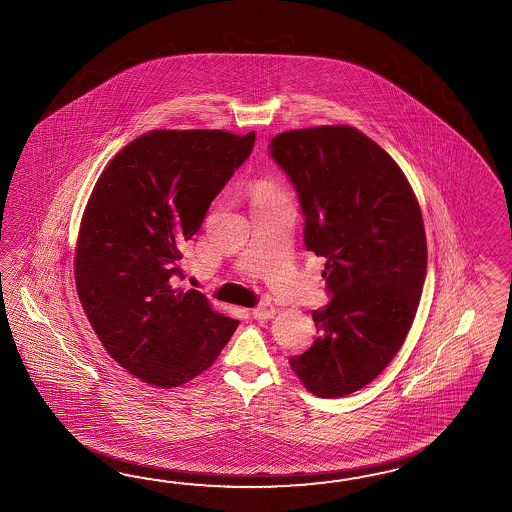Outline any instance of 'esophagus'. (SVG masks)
I'll return each instance as SVG.
<instances>
[{
  "label": "esophagus",
  "instance_id": "esophagus-1",
  "mask_svg": "<svg viewBox=\"0 0 512 512\" xmlns=\"http://www.w3.org/2000/svg\"><path fill=\"white\" fill-rule=\"evenodd\" d=\"M275 307L272 303H261V305H257L253 311H251V316L255 318V320H268V318H274Z\"/></svg>",
  "mask_w": 512,
  "mask_h": 512
}]
</instances>
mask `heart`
Masks as SVG:
<instances>
[{
	"instance_id": "1",
	"label": "heart",
	"mask_w": 512,
	"mask_h": 512,
	"mask_svg": "<svg viewBox=\"0 0 512 512\" xmlns=\"http://www.w3.org/2000/svg\"><path fill=\"white\" fill-rule=\"evenodd\" d=\"M281 194H283V190L270 177H259L251 185V198H253V201L272 200V198H277Z\"/></svg>"
}]
</instances>
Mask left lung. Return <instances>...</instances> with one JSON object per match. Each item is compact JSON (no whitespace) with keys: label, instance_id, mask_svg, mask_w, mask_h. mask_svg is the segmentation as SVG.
Wrapping results in <instances>:
<instances>
[{"label":"left lung","instance_id":"8db88e82","mask_svg":"<svg viewBox=\"0 0 512 512\" xmlns=\"http://www.w3.org/2000/svg\"><path fill=\"white\" fill-rule=\"evenodd\" d=\"M270 155L298 190L305 246L325 257L331 301L312 312L320 337L290 368L320 398L372 383L411 329L427 242L418 200L396 161L351 125L279 133Z\"/></svg>","mask_w":512,"mask_h":512}]
</instances>
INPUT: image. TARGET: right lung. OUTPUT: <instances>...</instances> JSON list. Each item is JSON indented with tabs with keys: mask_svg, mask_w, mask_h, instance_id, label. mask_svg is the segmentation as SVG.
I'll list each match as a JSON object with an SVG mask.
<instances>
[{
	"mask_svg": "<svg viewBox=\"0 0 512 512\" xmlns=\"http://www.w3.org/2000/svg\"><path fill=\"white\" fill-rule=\"evenodd\" d=\"M253 144V131L153 129L114 155L88 198L77 296L107 353L153 387L205 372L238 327L198 290L175 288L174 275L183 242Z\"/></svg>",
	"mask_w": 512,
	"mask_h": 512,
	"instance_id": "right-lung-1",
	"label": "right lung"
}]
</instances>
